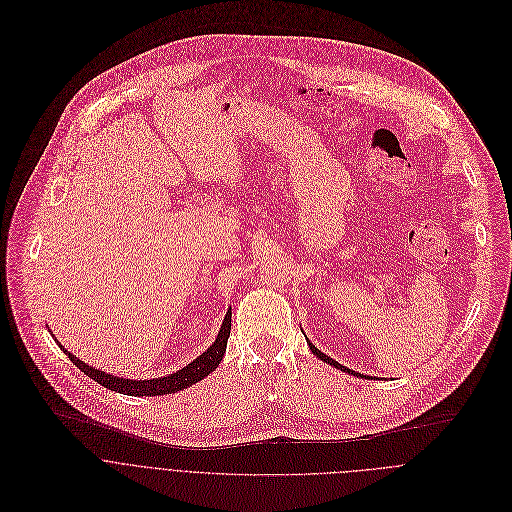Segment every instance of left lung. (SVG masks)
Wrapping results in <instances>:
<instances>
[{"mask_svg": "<svg viewBox=\"0 0 512 512\" xmlns=\"http://www.w3.org/2000/svg\"><path fill=\"white\" fill-rule=\"evenodd\" d=\"M306 343H309V347H311V351L321 359V361H325V363H329V365H333L335 369H341V371H345V373H351V375H357V377H365V379H375V377H369V375H363V373H357V371H353V369H349V367H345V365H341L339 361H335V359H331L329 355H325L323 351H319L309 339H306Z\"/></svg>", "mask_w": 512, "mask_h": 512, "instance_id": "1", "label": "left lung"}]
</instances>
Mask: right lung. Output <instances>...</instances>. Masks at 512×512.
Returning a JSON list of instances; mask_svg holds the SVG:
<instances>
[{
	"label": "right lung",
	"mask_w": 512,
	"mask_h": 512,
	"mask_svg": "<svg viewBox=\"0 0 512 512\" xmlns=\"http://www.w3.org/2000/svg\"><path fill=\"white\" fill-rule=\"evenodd\" d=\"M50 331V329H48ZM230 331H232V309H228L226 317H224V323L218 331V337L216 341L203 351L197 359H193L191 363H187L183 369L175 371V373H169V375H163V377H153V379H127V377H119V375H113V373H107L102 369H94L90 367L88 363L80 361L76 355H72L70 351H66L54 337V341L58 343V347L68 355V359L80 369L84 371V375H88L90 379H94L96 383L105 385L107 389L111 391H117V393H125V395H135V397H151V395H167V393H175V391H183L187 389L189 385L201 381L203 377H208L212 371L218 369L220 361L224 359V353H226V347H228V337H230ZM52 333V331H50Z\"/></svg>",
	"instance_id": "add662e5"
}]
</instances>
